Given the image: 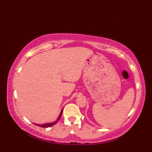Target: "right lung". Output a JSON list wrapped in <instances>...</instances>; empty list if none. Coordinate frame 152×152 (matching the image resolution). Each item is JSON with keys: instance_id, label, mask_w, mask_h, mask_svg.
<instances>
[{"instance_id": "right-lung-1", "label": "right lung", "mask_w": 152, "mask_h": 152, "mask_svg": "<svg viewBox=\"0 0 152 152\" xmlns=\"http://www.w3.org/2000/svg\"><path fill=\"white\" fill-rule=\"evenodd\" d=\"M63 109L61 110V111L60 112V114H59V116H58V118L56 119V121H55L53 122H51V123H49V124H42V125H41V124H34V125L39 126V127H51V126L54 125L55 124H56L58 122V121H59L60 119V118L61 117V115H62V113H63Z\"/></svg>"}]
</instances>
